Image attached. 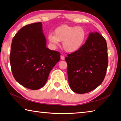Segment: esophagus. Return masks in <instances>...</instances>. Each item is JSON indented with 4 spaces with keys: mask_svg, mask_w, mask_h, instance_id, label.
Returning a JSON list of instances; mask_svg holds the SVG:
<instances>
[{
    "mask_svg": "<svg viewBox=\"0 0 121 121\" xmlns=\"http://www.w3.org/2000/svg\"><path fill=\"white\" fill-rule=\"evenodd\" d=\"M61 60H65V56H61Z\"/></svg>",
    "mask_w": 121,
    "mask_h": 121,
    "instance_id": "esophagus-1",
    "label": "esophagus"
}]
</instances>
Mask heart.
I'll return each instance as SVG.
<instances>
[{
    "instance_id": "b5f03b06",
    "label": "heart",
    "mask_w": 121,
    "mask_h": 121,
    "mask_svg": "<svg viewBox=\"0 0 121 121\" xmlns=\"http://www.w3.org/2000/svg\"><path fill=\"white\" fill-rule=\"evenodd\" d=\"M86 33L81 26H70L64 24L54 30V34L49 33L48 38L51 44L54 46L63 42L62 46L67 52L72 53L78 50L84 43Z\"/></svg>"
}]
</instances>
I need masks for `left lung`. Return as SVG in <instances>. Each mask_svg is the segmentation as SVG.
Returning <instances> with one entry per match:
<instances>
[{
    "label": "left lung",
    "instance_id": "left-lung-1",
    "mask_svg": "<svg viewBox=\"0 0 121 121\" xmlns=\"http://www.w3.org/2000/svg\"><path fill=\"white\" fill-rule=\"evenodd\" d=\"M71 89L78 94L95 90L105 78L108 59L107 43L97 32L89 34L85 44L65 57Z\"/></svg>",
    "mask_w": 121,
    "mask_h": 121
}]
</instances>
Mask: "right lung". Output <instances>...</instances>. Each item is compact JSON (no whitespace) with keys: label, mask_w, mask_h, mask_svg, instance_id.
<instances>
[{"label":"right lung","mask_w":121,"mask_h":121,"mask_svg":"<svg viewBox=\"0 0 121 121\" xmlns=\"http://www.w3.org/2000/svg\"><path fill=\"white\" fill-rule=\"evenodd\" d=\"M41 22L24 26L12 39L10 63L15 80L32 90L45 84L51 70L60 59V53L46 48Z\"/></svg>","instance_id":"right-lung-1"}]
</instances>
